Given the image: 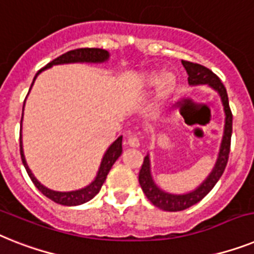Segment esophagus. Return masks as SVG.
<instances>
[{"mask_svg": "<svg viewBox=\"0 0 254 254\" xmlns=\"http://www.w3.org/2000/svg\"><path fill=\"white\" fill-rule=\"evenodd\" d=\"M128 145L132 146V148H139L140 146V139L137 136H133V135H129L128 136Z\"/></svg>", "mask_w": 254, "mask_h": 254, "instance_id": "1", "label": "esophagus"}]
</instances>
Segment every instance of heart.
Returning <instances> with one entry per match:
<instances>
[{
    "label": "heart",
    "instance_id": "obj_1",
    "mask_svg": "<svg viewBox=\"0 0 254 254\" xmlns=\"http://www.w3.org/2000/svg\"><path fill=\"white\" fill-rule=\"evenodd\" d=\"M145 81L148 85H154L160 81V96L162 98H165L167 97L170 93H173V91L175 89V85H177V76H175L173 72H166V74H163L162 77H161L158 72L152 71V72H149V74L146 75Z\"/></svg>",
    "mask_w": 254,
    "mask_h": 254
}]
</instances>
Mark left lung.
Here are the masks:
<instances>
[{"instance_id": "8db88e82", "label": "left lung", "mask_w": 254, "mask_h": 254, "mask_svg": "<svg viewBox=\"0 0 254 254\" xmlns=\"http://www.w3.org/2000/svg\"><path fill=\"white\" fill-rule=\"evenodd\" d=\"M182 64H183L184 68L187 71L190 85L206 84L219 94L226 115L225 131H223V137H222L217 162H215L214 167L211 170V173L207 175L206 179L196 190H190L188 193L175 194L161 190L156 184V182L153 180L152 171H150V158L149 154H146L141 169H140L139 183L148 200L154 206L160 207L165 211L184 210V209H188L192 205L197 204L198 201L202 200L213 190V187L217 184V182L222 177L223 171H225L228 161V154H230V146H231L232 113L231 109H230V105H228V96L225 85L213 71H210L205 66H201L198 64H192V62H188V61H182Z\"/></svg>"}]
</instances>
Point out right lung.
Masks as SVG:
<instances>
[{
  "instance_id": "1",
  "label": "right lung",
  "mask_w": 254,
  "mask_h": 254,
  "mask_svg": "<svg viewBox=\"0 0 254 254\" xmlns=\"http://www.w3.org/2000/svg\"><path fill=\"white\" fill-rule=\"evenodd\" d=\"M109 57H110V54H109L108 50L98 49V48H81V49L70 50V52L62 54V56H60L58 58H56V60H53L52 62H49L45 67H43V68L35 75V77H33L31 88H32L35 80H36L37 75H39L41 71L50 68L52 66L64 64H104V62H106V61L109 60ZM23 110H24V106H23ZM20 125H22V122H20ZM121 154H122V136H119L118 139L115 140L112 145L109 146L108 150L105 152L104 157H102L101 165H100V169H98L97 171V175H96V178H94V180L92 183L88 184L87 187L80 188V190H70V192H60V190H49V188L43 186V184L40 183L39 180L35 178V175L32 174V171H31V169L28 167V165H27L26 157H24V153H23L22 137H20V157H22V162L23 165H24V167H26L27 173H28L29 178H31V180L33 182V184H35L37 190H39L43 194H45L48 198H50V200L57 202V204L66 205V206H76V205H81L84 204V202H87V201L92 200V198L100 192L102 184H104V182L106 180L109 171H110V169H112L113 165L115 163V161L118 160Z\"/></svg>"
}]
</instances>
